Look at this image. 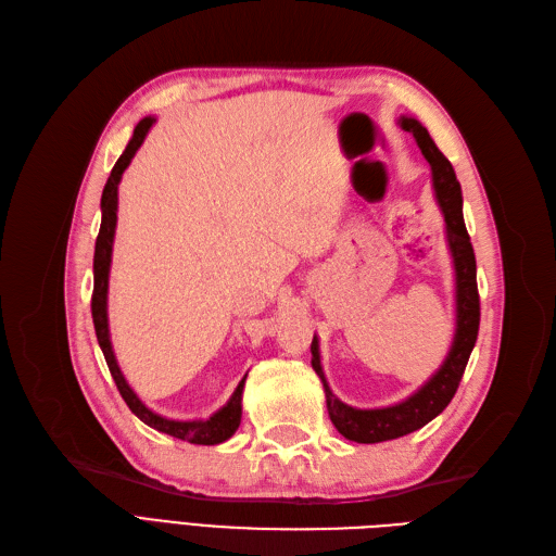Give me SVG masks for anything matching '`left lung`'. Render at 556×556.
Segmentation results:
<instances>
[{"label":"left lung","mask_w":556,"mask_h":556,"mask_svg":"<svg viewBox=\"0 0 556 556\" xmlns=\"http://www.w3.org/2000/svg\"><path fill=\"white\" fill-rule=\"evenodd\" d=\"M401 129L410 131L419 150H422L425 160L431 166L433 178V192L435 201L445 217V233L447 245L454 262V301H457V329H454L452 348L447 352L445 362L415 394L406 401L394 403L387 408H352L343 403L339 396H333L329 390L327 378L323 374V364H319V343L317 336H313L311 352H313V368L325 384L327 396V410L333 427L339 429L341 435L355 443H382L401 439V435L413 433L429 425L435 415H441L447 403L452 401L454 392L462 382L464 368L468 364L470 352L478 341V327H480V296H478V280H476V252L470 245V237L464 225V211H462V185L454 174L450 160L441 153L439 146L429 137L427 127L415 121V117H399Z\"/></svg>","instance_id":"obj_1"}]
</instances>
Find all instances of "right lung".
Instances as JSON below:
<instances>
[{
	"label": "right lung",
	"mask_w": 556,
	"mask_h": 556,
	"mask_svg": "<svg viewBox=\"0 0 556 556\" xmlns=\"http://www.w3.org/2000/svg\"><path fill=\"white\" fill-rule=\"evenodd\" d=\"M155 125V117H143V121L134 127L131 139L125 148V153L121 160L115 162L113 172L104 185L102 192V227H99V237L94 243V290H92V323L97 331V341L99 348L104 352V359L109 364V371L117 384V392L123 394L125 403L129 410L137 415L141 422L148 427H153L162 433H169L174 439L188 441L194 445H217L227 439H231L233 431L241 425V399H243V384L245 378L239 382L237 390H233L231 399L225 403V406L211 415L208 419H169L162 417L157 413L150 410L146 403L134 394L131 387L127 384L121 366H117V359L113 355V345H111V336H109V313H106V299H109V271H111V252H113V237H115V223H117V185H121V178L125 169L129 166L131 157L137 155V150L141 148L148 129Z\"/></svg>",
	"instance_id": "1"
}]
</instances>
